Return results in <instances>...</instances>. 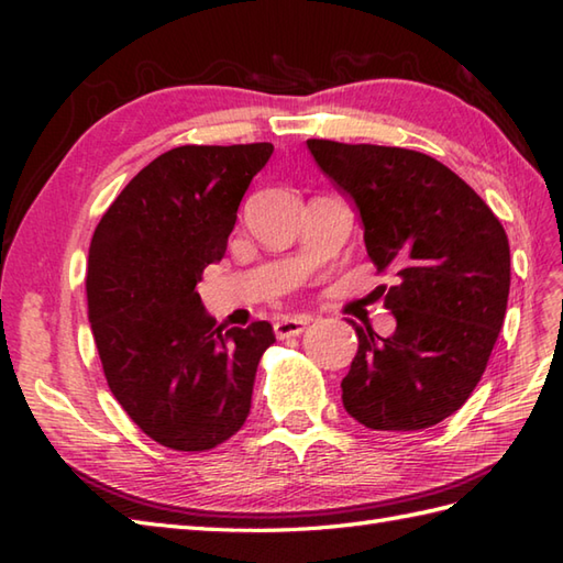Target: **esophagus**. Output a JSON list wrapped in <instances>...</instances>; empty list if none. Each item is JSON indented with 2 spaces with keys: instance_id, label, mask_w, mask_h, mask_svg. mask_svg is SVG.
Returning a JSON list of instances; mask_svg holds the SVG:
<instances>
[{
  "instance_id": "esophagus-1",
  "label": "esophagus",
  "mask_w": 563,
  "mask_h": 563,
  "mask_svg": "<svg viewBox=\"0 0 563 563\" xmlns=\"http://www.w3.org/2000/svg\"><path fill=\"white\" fill-rule=\"evenodd\" d=\"M307 327V319L305 317H288V319H280L273 324V331L278 339H290V336H300Z\"/></svg>"
}]
</instances>
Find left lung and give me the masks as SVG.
Instances as JSON below:
<instances>
[{
  "label": "left lung",
  "instance_id": "obj_1",
  "mask_svg": "<svg viewBox=\"0 0 563 563\" xmlns=\"http://www.w3.org/2000/svg\"><path fill=\"white\" fill-rule=\"evenodd\" d=\"M319 169L353 200L377 271L391 268V336L353 324L357 353L343 406L357 423L406 433L470 399L504 327L510 246L492 208L423 152L307 140Z\"/></svg>",
  "mask_w": 563,
  "mask_h": 563
}]
</instances>
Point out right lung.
Returning a JSON list of instances; mask_svg holds the SVG:
<instances>
[{
    "mask_svg": "<svg viewBox=\"0 0 563 563\" xmlns=\"http://www.w3.org/2000/svg\"><path fill=\"white\" fill-rule=\"evenodd\" d=\"M271 142L184 145L130 181L91 236L87 302L103 375L142 433L202 452L244 426L268 321L222 331L196 285L222 261Z\"/></svg>",
    "mask_w": 563,
    "mask_h": 563,
    "instance_id": "add662e5",
    "label": "right lung"
}]
</instances>
